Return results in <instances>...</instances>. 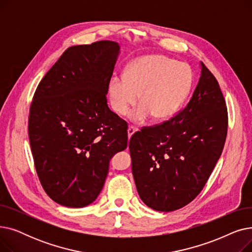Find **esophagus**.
Instances as JSON below:
<instances>
[{
	"label": "esophagus",
	"mask_w": 252,
	"mask_h": 252,
	"mask_svg": "<svg viewBox=\"0 0 252 252\" xmlns=\"http://www.w3.org/2000/svg\"><path fill=\"white\" fill-rule=\"evenodd\" d=\"M136 130H137V128H136L135 126H128V128H127V136H128V138H130V137H131V135H133Z\"/></svg>",
	"instance_id": "esophagus-1"
}]
</instances>
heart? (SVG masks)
<instances>
[{"label":"heart","mask_w":252,"mask_h":252,"mask_svg":"<svg viewBox=\"0 0 252 252\" xmlns=\"http://www.w3.org/2000/svg\"><path fill=\"white\" fill-rule=\"evenodd\" d=\"M192 82L193 74L186 64L161 55L144 56L129 63L124 76L110 77V106L116 114L126 115L139 97L141 104L129 114L130 121L144 124L151 116L164 121L178 111Z\"/></svg>","instance_id":"obj_1"}]
</instances>
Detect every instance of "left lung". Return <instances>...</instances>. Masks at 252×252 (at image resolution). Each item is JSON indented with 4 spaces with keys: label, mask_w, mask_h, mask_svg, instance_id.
<instances>
[{
    "label": "left lung",
    "mask_w": 252,
    "mask_h": 252,
    "mask_svg": "<svg viewBox=\"0 0 252 252\" xmlns=\"http://www.w3.org/2000/svg\"><path fill=\"white\" fill-rule=\"evenodd\" d=\"M227 131L226 101L217 78L201 63V76L186 107L129 140L131 171L142 201L165 213L190 203L213 173Z\"/></svg>",
    "instance_id": "left-lung-1"
}]
</instances>
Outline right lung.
Wrapping results in <instances>:
<instances>
[{"label":"right lung","mask_w":252,"mask_h":252,"mask_svg":"<svg viewBox=\"0 0 252 252\" xmlns=\"http://www.w3.org/2000/svg\"><path fill=\"white\" fill-rule=\"evenodd\" d=\"M118 54L112 41L70 47L35 90L29 116L32 153L45 192L60 205L94 202L111 157L127 146L126 122L106 98Z\"/></svg>","instance_id":"1"}]
</instances>
